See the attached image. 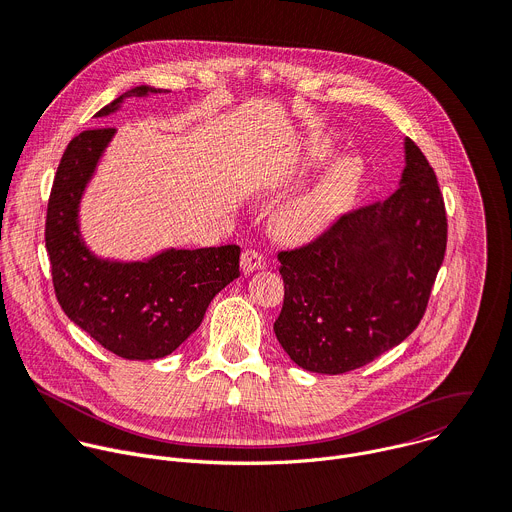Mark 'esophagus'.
I'll return each mask as SVG.
<instances>
[{
  "instance_id": "obj_1",
  "label": "esophagus",
  "mask_w": 512,
  "mask_h": 512,
  "mask_svg": "<svg viewBox=\"0 0 512 512\" xmlns=\"http://www.w3.org/2000/svg\"><path fill=\"white\" fill-rule=\"evenodd\" d=\"M267 267V259L259 253V251H253V249H245L243 255H241V269L245 273H253V271H259Z\"/></svg>"
}]
</instances>
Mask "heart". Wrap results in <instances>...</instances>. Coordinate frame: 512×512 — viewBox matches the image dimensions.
<instances>
[{"label": "heart", "instance_id": "b5f03b06", "mask_svg": "<svg viewBox=\"0 0 512 512\" xmlns=\"http://www.w3.org/2000/svg\"><path fill=\"white\" fill-rule=\"evenodd\" d=\"M328 143L318 139L310 148V164H318L328 156ZM354 166L350 162H338L330 172L308 192L291 200L281 210V227L294 235H312L328 225L336 212L338 202L350 190L354 182Z\"/></svg>", "mask_w": 512, "mask_h": 512}]
</instances>
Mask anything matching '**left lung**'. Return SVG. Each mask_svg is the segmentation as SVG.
Returning a JSON list of instances; mask_svg holds the SVG:
<instances>
[{
  "label": "left lung",
  "instance_id": "8db88e82",
  "mask_svg": "<svg viewBox=\"0 0 512 512\" xmlns=\"http://www.w3.org/2000/svg\"><path fill=\"white\" fill-rule=\"evenodd\" d=\"M399 184L308 245L279 251L285 294L273 330L298 367L360 369L421 322L446 255L448 218L433 168L409 137Z\"/></svg>",
  "mask_w": 512,
  "mask_h": 512
}]
</instances>
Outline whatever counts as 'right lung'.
Instances as JSON below:
<instances>
[{
	"label": "right lung",
	"instance_id": "right-lung-1",
	"mask_svg": "<svg viewBox=\"0 0 512 512\" xmlns=\"http://www.w3.org/2000/svg\"><path fill=\"white\" fill-rule=\"evenodd\" d=\"M162 91L129 89L95 117L115 113L127 97ZM113 135V127H95L66 145L48 198L46 251L64 314L109 352L154 360L174 352L200 326L218 291L241 275V249H168L131 263L93 255L81 239L79 204Z\"/></svg>",
	"mask_w": 512,
	"mask_h": 512
}]
</instances>
